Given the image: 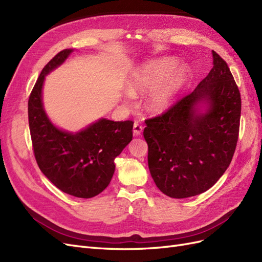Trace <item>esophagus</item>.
<instances>
[{
  "label": "esophagus",
  "instance_id": "1",
  "mask_svg": "<svg viewBox=\"0 0 262 262\" xmlns=\"http://www.w3.org/2000/svg\"><path fill=\"white\" fill-rule=\"evenodd\" d=\"M142 131H143V125H142L138 121L134 122V124H133V134H134V136H137V137L141 136Z\"/></svg>",
  "mask_w": 262,
  "mask_h": 262
}]
</instances>
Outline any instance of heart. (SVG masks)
Segmentation results:
<instances>
[{
	"label": "heart",
	"instance_id": "obj_1",
	"mask_svg": "<svg viewBox=\"0 0 262 262\" xmlns=\"http://www.w3.org/2000/svg\"><path fill=\"white\" fill-rule=\"evenodd\" d=\"M177 66L173 58H162L148 62L133 73L128 82V91L132 95L146 93L150 89L146 107L154 114L167 110L175 101L184 86L188 72L186 68Z\"/></svg>",
	"mask_w": 262,
	"mask_h": 262
}]
</instances>
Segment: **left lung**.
<instances>
[{"label":"left lung","mask_w":262,"mask_h":262,"mask_svg":"<svg viewBox=\"0 0 262 262\" xmlns=\"http://www.w3.org/2000/svg\"><path fill=\"white\" fill-rule=\"evenodd\" d=\"M213 68L195 90L165 113L146 119L148 168L157 188L182 199L207 191L232 162L239 133L242 99L227 63L212 51ZM207 101L208 112L195 106Z\"/></svg>","instance_id":"obj_1"}]
</instances>
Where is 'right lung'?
<instances>
[{
  "instance_id": "add662e5",
  "label": "right lung",
  "mask_w": 262,
  "mask_h": 262,
  "mask_svg": "<svg viewBox=\"0 0 262 262\" xmlns=\"http://www.w3.org/2000/svg\"><path fill=\"white\" fill-rule=\"evenodd\" d=\"M64 49L47 63L28 99V121L34 155L43 175L61 191L89 199L107 188L115 158L132 140L133 121L100 119L75 134L50 122L41 101L45 76L69 57Z\"/></svg>"
}]
</instances>
